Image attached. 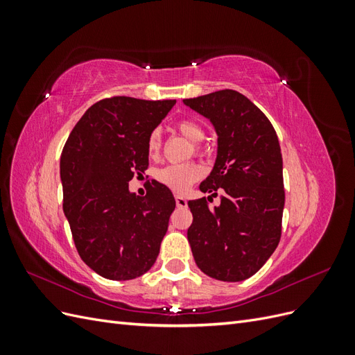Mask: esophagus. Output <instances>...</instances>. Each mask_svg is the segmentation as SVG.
<instances>
[{"mask_svg":"<svg viewBox=\"0 0 355 355\" xmlns=\"http://www.w3.org/2000/svg\"><path fill=\"white\" fill-rule=\"evenodd\" d=\"M175 200H176V206H178V207H187V206H188V201H187L184 197L176 196Z\"/></svg>","mask_w":355,"mask_h":355,"instance_id":"1","label":"esophagus"}]
</instances>
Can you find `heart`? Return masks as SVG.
Here are the masks:
<instances>
[{"label": "heart", "mask_w": 355, "mask_h": 355, "mask_svg": "<svg viewBox=\"0 0 355 355\" xmlns=\"http://www.w3.org/2000/svg\"><path fill=\"white\" fill-rule=\"evenodd\" d=\"M176 130L194 144L196 151H200V142L204 139V128L191 120H182L176 124ZM148 154L151 158H155L161 151V135L158 130H154L148 137L146 142ZM202 175V168L197 163L185 164H168L155 170V179L161 185L167 187L175 192L187 191L196 180Z\"/></svg>", "instance_id": "b5f03b06"}]
</instances>
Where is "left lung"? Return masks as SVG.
<instances>
[{
  "instance_id": "1",
  "label": "left lung",
  "mask_w": 355,
  "mask_h": 355,
  "mask_svg": "<svg viewBox=\"0 0 355 355\" xmlns=\"http://www.w3.org/2000/svg\"><path fill=\"white\" fill-rule=\"evenodd\" d=\"M218 135V157L200 189L221 194L210 211L206 197L188 201V241L200 270L220 282H243L261 270L282 237L283 157L272 124L235 90L184 99Z\"/></svg>"
}]
</instances>
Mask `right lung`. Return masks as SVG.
I'll return each instance as SVG.
<instances>
[{"mask_svg":"<svg viewBox=\"0 0 355 355\" xmlns=\"http://www.w3.org/2000/svg\"><path fill=\"white\" fill-rule=\"evenodd\" d=\"M175 103L127 96L99 101L63 146V213L81 259L108 280H133L157 261L175 197L157 180L139 197L128 182L145 173L148 137Z\"/></svg>","mask_w":355,"mask_h":355,"instance_id":"right-lung-1","label":"right lung"}]
</instances>
